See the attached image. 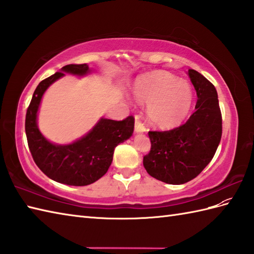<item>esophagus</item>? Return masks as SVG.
<instances>
[{
  "mask_svg": "<svg viewBox=\"0 0 254 254\" xmlns=\"http://www.w3.org/2000/svg\"><path fill=\"white\" fill-rule=\"evenodd\" d=\"M134 128H135V132L136 133L146 132V127H145L144 124L141 121H139V118L138 117H135V127H134Z\"/></svg>",
  "mask_w": 254,
  "mask_h": 254,
  "instance_id": "esophagus-1",
  "label": "esophagus"
}]
</instances>
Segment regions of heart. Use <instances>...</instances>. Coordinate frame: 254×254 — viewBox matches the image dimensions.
I'll use <instances>...</instances> for the list:
<instances>
[{
  "label": "heart",
  "mask_w": 254,
  "mask_h": 254,
  "mask_svg": "<svg viewBox=\"0 0 254 254\" xmlns=\"http://www.w3.org/2000/svg\"><path fill=\"white\" fill-rule=\"evenodd\" d=\"M133 96L138 102L147 104L149 122L161 128L175 127L185 121L194 100L190 84L165 72L137 79Z\"/></svg>",
  "instance_id": "heart-1"
}]
</instances>
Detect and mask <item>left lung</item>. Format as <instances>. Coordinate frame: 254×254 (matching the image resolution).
Instances as JSON below:
<instances>
[{
  "mask_svg": "<svg viewBox=\"0 0 254 254\" xmlns=\"http://www.w3.org/2000/svg\"><path fill=\"white\" fill-rule=\"evenodd\" d=\"M189 77L196 91L195 112L170 131H149L150 152L143 165L148 175L169 185H183L201 174L222 138V113L215 86L195 69Z\"/></svg>",
  "mask_w": 254,
  "mask_h": 254,
  "instance_id": "1",
  "label": "left lung"
}]
</instances>
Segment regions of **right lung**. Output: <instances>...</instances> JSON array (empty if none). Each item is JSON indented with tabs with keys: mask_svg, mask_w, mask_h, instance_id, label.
Segmentation results:
<instances>
[{
	"mask_svg": "<svg viewBox=\"0 0 254 254\" xmlns=\"http://www.w3.org/2000/svg\"><path fill=\"white\" fill-rule=\"evenodd\" d=\"M65 73L85 76L91 69L87 64H68L40 82L27 109L25 130L32 158L46 176L63 185L83 187L100 179L109 169L115 148L132 136L134 118L122 121L100 118L88 133L71 144L48 141L38 127V110L46 90Z\"/></svg>",
	"mask_w": 254,
	"mask_h": 254,
	"instance_id": "right-lung-1",
	"label": "right lung"
}]
</instances>
